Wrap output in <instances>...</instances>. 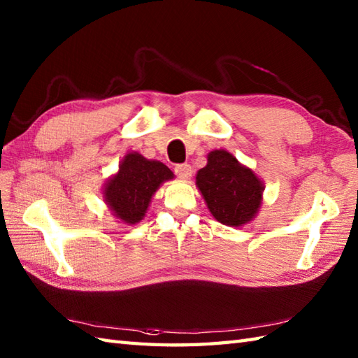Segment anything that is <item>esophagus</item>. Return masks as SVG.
<instances>
[{"instance_id":"obj_1","label":"esophagus","mask_w":358,"mask_h":358,"mask_svg":"<svg viewBox=\"0 0 358 358\" xmlns=\"http://www.w3.org/2000/svg\"><path fill=\"white\" fill-rule=\"evenodd\" d=\"M175 173H177V177L183 178V180L191 178V175H192V166L187 164V163L177 164V166H175Z\"/></svg>"}]
</instances>
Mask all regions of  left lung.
Here are the masks:
<instances>
[{
    "label": "left lung",
    "mask_w": 358,
    "mask_h": 358,
    "mask_svg": "<svg viewBox=\"0 0 358 358\" xmlns=\"http://www.w3.org/2000/svg\"><path fill=\"white\" fill-rule=\"evenodd\" d=\"M210 214L226 226H241L254 218L262 204L263 185L226 150H212L208 164L196 173Z\"/></svg>",
    "instance_id": "1"
}]
</instances>
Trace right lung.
Returning <instances> with one entry per match:
<instances>
[{"label": "right lung", "instance_id": "1", "mask_svg": "<svg viewBox=\"0 0 358 358\" xmlns=\"http://www.w3.org/2000/svg\"><path fill=\"white\" fill-rule=\"evenodd\" d=\"M173 178L169 167L146 159L140 154H127L120 171L104 187V199L113 215L127 224H135L146 214L152 195L166 180Z\"/></svg>", "mask_w": 358, "mask_h": 358}]
</instances>
